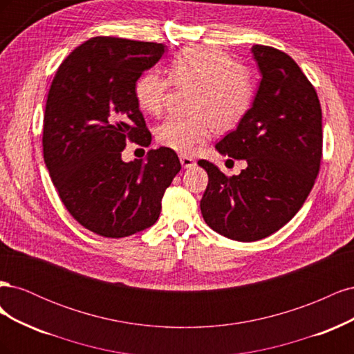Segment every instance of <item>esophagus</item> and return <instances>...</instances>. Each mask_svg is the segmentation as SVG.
Returning a JSON list of instances; mask_svg holds the SVG:
<instances>
[{
  "mask_svg": "<svg viewBox=\"0 0 354 354\" xmlns=\"http://www.w3.org/2000/svg\"><path fill=\"white\" fill-rule=\"evenodd\" d=\"M180 162L185 168L195 167V159L190 158V156H186V155H180Z\"/></svg>",
  "mask_w": 354,
  "mask_h": 354,
  "instance_id": "1",
  "label": "esophagus"
}]
</instances>
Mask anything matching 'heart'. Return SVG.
<instances>
[{"label": "heart", "mask_w": 354, "mask_h": 354, "mask_svg": "<svg viewBox=\"0 0 354 354\" xmlns=\"http://www.w3.org/2000/svg\"><path fill=\"white\" fill-rule=\"evenodd\" d=\"M168 77L147 71L137 80L136 102L143 112L159 115L164 109L171 82L194 87L189 115H171L156 128V140L180 153H189L212 134L229 131L250 111L254 99L251 72L233 62L226 51L212 46L186 47L169 60Z\"/></svg>", "instance_id": "heart-1"}]
</instances>
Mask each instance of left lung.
Segmentation results:
<instances>
[{
    "label": "left lung",
    "mask_w": 354,
    "mask_h": 354,
    "mask_svg": "<svg viewBox=\"0 0 354 354\" xmlns=\"http://www.w3.org/2000/svg\"><path fill=\"white\" fill-rule=\"evenodd\" d=\"M261 81L236 130L216 145L221 155L245 159L239 176L227 177L205 159L208 173L201 212L229 239L270 236L303 207L322 159V109L316 90L286 53L252 46Z\"/></svg>",
    "instance_id": "8db88e82"
}]
</instances>
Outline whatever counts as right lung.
Here are the masks:
<instances>
[{
    "label": "right lung",
    "mask_w": 354,
    "mask_h": 354,
    "mask_svg": "<svg viewBox=\"0 0 354 354\" xmlns=\"http://www.w3.org/2000/svg\"><path fill=\"white\" fill-rule=\"evenodd\" d=\"M164 44L95 37L59 66L48 91L42 151L53 185L71 216L104 238L153 226L165 189L181 169L173 149L124 162L127 140L149 146L152 134L136 102L142 73Z\"/></svg>",
    "instance_id": "add662e5"
}]
</instances>
